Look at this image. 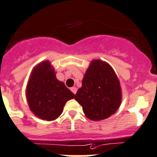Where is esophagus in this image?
<instances>
[{
	"mask_svg": "<svg viewBox=\"0 0 157 157\" xmlns=\"http://www.w3.org/2000/svg\"><path fill=\"white\" fill-rule=\"evenodd\" d=\"M71 91L73 92V94H76V92H77V89H76L75 87H72L71 88Z\"/></svg>",
	"mask_w": 157,
	"mask_h": 157,
	"instance_id": "1",
	"label": "esophagus"
}]
</instances>
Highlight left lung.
I'll list each match as a JSON object with an SVG mask.
<instances>
[{
	"label": "left lung",
	"mask_w": 157,
	"mask_h": 157,
	"mask_svg": "<svg viewBox=\"0 0 157 157\" xmlns=\"http://www.w3.org/2000/svg\"><path fill=\"white\" fill-rule=\"evenodd\" d=\"M82 83L75 99L82 106L86 117L99 121L117 111L122 92L117 76L109 64L101 60L92 61Z\"/></svg>",
	"instance_id": "1"
}]
</instances>
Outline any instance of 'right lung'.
Here are the masks:
<instances>
[{"instance_id": "obj_1", "label": "right lung", "mask_w": 157, "mask_h": 157, "mask_svg": "<svg viewBox=\"0 0 157 157\" xmlns=\"http://www.w3.org/2000/svg\"><path fill=\"white\" fill-rule=\"evenodd\" d=\"M26 92L30 109L38 118L48 121L57 119L67 101L75 96L64 82L56 78L48 61L34 68Z\"/></svg>"}]
</instances>
